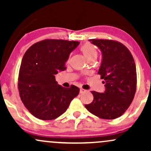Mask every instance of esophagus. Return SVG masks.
<instances>
[{"label": "esophagus", "mask_w": 151, "mask_h": 151, "mask_svg": "<svg viewBox=\"0 0 151 151\" xmlns=\"http://www.w3.org/2000/svg\"><path fill=\"white\" fill-rule=\"evenodd\" d=\"M85 91H86V90L84 89H80V93H84V92H85Z\"/></svg>", "instance_id": "obj_1"}]
</instances>
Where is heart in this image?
Returning a JSON list of instances; mask_svg holds the SVG:
<instances>
[{"mask_svg": "<svg viewBox=\"0 0 151 151\" xmlns=\"http://www.w3.org/2000/svg\"><path fill=\"white\" fill-rule=\"evenodd\" d=\"M80 51L89 61H91V60L94 61L98 56L97 49L91 43H85L82 46H81ZM69 60L70 58L68 59V61Z\"/></svg>", "mask_w": 151, "mask_h": 151, "instance_id": "1", "label": "heart"}]
</instances>
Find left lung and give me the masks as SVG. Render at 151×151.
I'll return each mask as SVG.
<instances>
[{"instance_id": "left-lung-1", "label": "left lung", "mask_w": 151, "mask_h": 151, "mask_svg": "<svg viewBox=\"0 0 151 151\" xmlns=\"http://www.w3.org/2000/svg\"><path fill=\"white\" fill-rule=\"evenodd\" d=\"M102 52L98 74L104 79V93L91 91L93 100L86 109L104 119L121 116L131 105L136 91L137 74L131 52L122 43L112 40H89Z\"/></svg>"}]
</instances>
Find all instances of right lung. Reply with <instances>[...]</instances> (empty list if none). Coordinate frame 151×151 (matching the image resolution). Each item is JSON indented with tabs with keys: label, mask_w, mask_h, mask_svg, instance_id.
I'll use <instances>...</instances> for the list:
<instances>
[{
	"label": "right lung",
	"mask_w": 151,
	"mask_h": 151,
	"mask_svg": "<svg viewBox=\"0 0 151 151\" xmlns=\"http://www.w3.org/2000/svg\"><path fill=\"white\" fill-rule=\"evenodd\" d=\"M77 41L46 39L35 43L22 58L18 75L20 99L26 109L40 120H52L65 113L79 93L77 86L65 88L55 75L66 70L65 62Z\"/></svg>",
	"instance_id": "1"
}]
</instances>
